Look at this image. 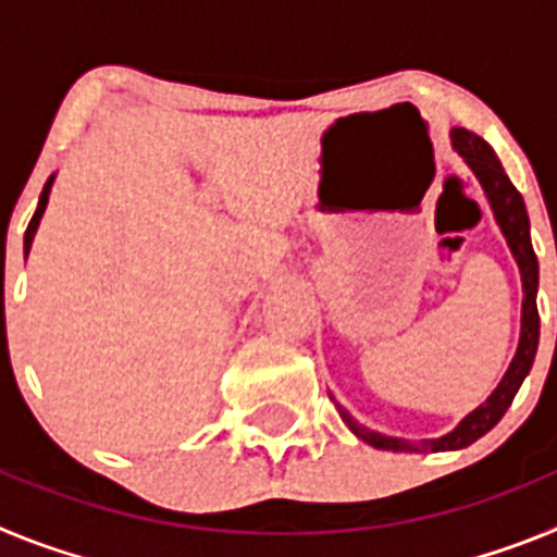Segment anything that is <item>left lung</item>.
<instances>
[{
  "label": "left lung",
  "instance_id": "8db88e82",
  "mask_svg": "<svg viewBox=\"0 0 557 557\" xmlns=\"http://www.w3.org/2000/svg\"><path fill=\"white\" fill-rule=\"evenodd\" d=\"M451 145L460 152L466 164L474 170V175L480 178L482 189L488 195L491 206H494L496 223L502 225V234L508 236V245L513 250L516 262L521 268V284H524V304H521V339L519 351H516L513 362H510L508 373L502 376L499 387L491 393V398L485 405L476 407L471 416H466L460 421L455 432L444 435L441 441H424V444H410V441H396V437L376 435V432H368L366 426H359L348 412H343L346 424L351 426V432L357 437H362L366 444L376 446V449L387 451H449V449H462V446L474 444L476 437H482L488 430H494L502 421V416L508 412L510 401L519 393L521 382L533 368L535 351H539V307H535V293H539V259H535L533 243H530V220L528 209H524V200H521L519 189L510 184V178L502 170L499 159L494 156V150L488 147V141L474 136L466 127H455L451 131Z\"/></svg>",
  "mask_w": 557,
  "mask_h": 557
}]
</instances>
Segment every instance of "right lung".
Here are the masks:
<instances>
[{
    "instance_id": "right-lung-1",
    "label": "right lung",
    "mask_w": 557,
    "mask_h": 557,
    "mask_svg": "<svg viewBox=\"0 0 557 557\" xmlns=\"http://www.w3.org/2000/svg\"><path fill=\"white\" fill-rule=\"evenodd\" d=\"M49 186H52V178H49L47 186H44L41 198H38L36 214H33V220H29L27 231H24V250H29V245H33V234H36L38 223H41V214H44V209H47V200H49Z\"/></svg>"
}]
</instances>
